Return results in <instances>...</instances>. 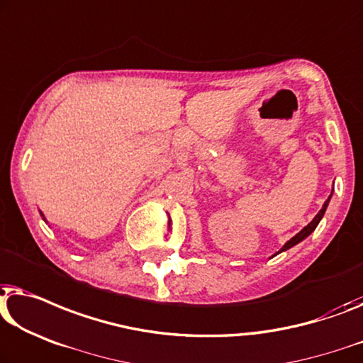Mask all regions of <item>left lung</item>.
Listing matches in <instances>:
<instances>
[{
  "label": "left lung",
  "instance_id": "obj_1",
  "mask_svg": "<svg viewBox=\"0 0 363 363\" xmlns=\"http://www.w3.org/2000/svg\"><path fill=\"white\" fill-rule=\"evenodd\" d=\"M333 191H334V188H333ZM333 191H330V194H329V198L325 199V203L323 204V208H321V211H319L316 216H314V219L311 220V223H309L308 225H304V228L299 230V233L296 234V235H293V238L288 240V242L281 247L280 250H278V254H280V252H285V250H288V249H291L293 245H296V244H299L301 242V240H304L308 238L309 234L313 233L314 229L318 228V224H319V220L323 219V216H324V213H325V209H328V204H329V201H330V198H333Z\"/></svg>",
  "mask_w": 363,
  "mask_h": 363
}]
</instances>
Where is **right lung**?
<instances>
[{
  "instance_id": "add662e5",
  "label": "right lung",
  "mask_w": 363,
  "mask_h": 363,
  "mask_svg": "<svg viewBox=\"0 0 363 363\" xmlns=\"http://www.w3.org/2000/svg\"><path fill=\"white\" fill-rule=\"evenodd\" d=\"M40 216H42V219H44V220H45V218H44V214H42V213H40Z\"/></svg>"
}]
</instances>
